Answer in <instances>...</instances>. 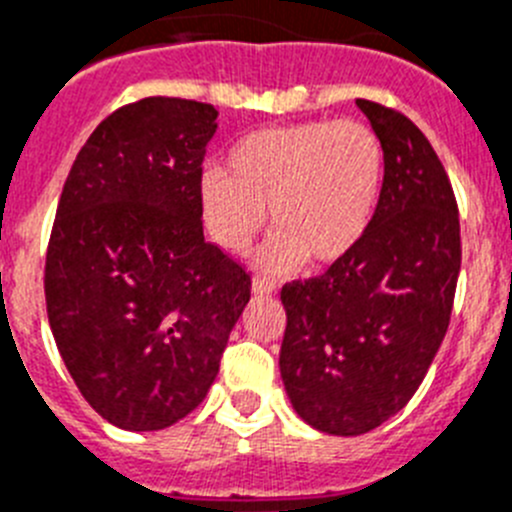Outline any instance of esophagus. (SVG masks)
Returning <instances> with one entry per match:
<instances>
[{
    "label": "esophagus",
    "mask_w": 512,
    "mask_h": 512,
    "mask_svg": "<svg viewBox=\"0 0 512 512\" xmlns=\"http://www.w3.org/2000/svg\"><path fill=\"white\" fill-rule=\"evenodd\" d=\"M252 293H255V296H273L275 283H270L267 278H260V275H257V278L252 280Z\"/></svg>",
    "instance_id": "esophagus-1"
}]
</instances>
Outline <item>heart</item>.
Segmentation results:
<instances>
[{"instance_id": "1", "label": "heart", "mask_w": 512, "mask_h": 512, "mask_svg": "<svg viewBox=\"0 0 512 512\" xmlns=\"http://www.w3.org/2000/svg\"><path fill=\"white\" fill-rule=\"evenodd\" d=\"M385 153L375 132L354 119L267 127L232 147L224 170H206L201 211L227 252H245L265 222L275 234L260 252L270 273L303 260L329 267L352 255L380 201Z\"/></svg>"}]
</instances>
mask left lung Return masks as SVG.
<instances>
[{"instance_id": "1", "label": "left lung", "mask_w": 512, "mask_h": 512, "mask_svg": "<svg viewBox=\"0 0 512 512\" xmlns=\"http://www.w3.org/2000/svg\"><path fill=\"white\" fill-rule=\"evenodd\" d=\"M385 153L375 216L357 250L280 290V375L308 426L367 434L405 408L449 329L462 239L449 176L405 114L357 99Z\"/></svg>"}]
</instances>
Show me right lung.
I'll use <instances>...</instances> for the list:
<instances>
[{
    "mask_svg": "<svg viewBox=\"0 0 512 512\" xmlns=\"http://www.w3.org/2000/svg\"><path fill=\"white\" fill-rule=\"evenodd\" d=\"M204 101L147 96L91 132L63 186L45 303L86 403L124 431L186 418L216 380L250 273L204 239Z\"/></svg>",
    "mask_w": 512,
    "mask_h": 512,
    "instance_id": "add662e5",
    "label": "right lung"
}]
</instances>
